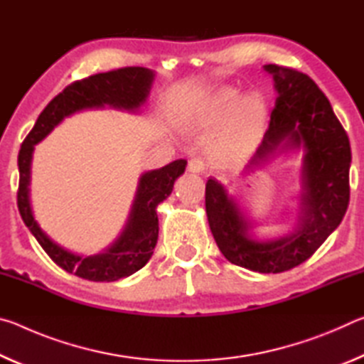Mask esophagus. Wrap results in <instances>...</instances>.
I'll list each match as a JSON object with an SVG mask.
<instances>
[{"label": "esophagus", "instance_id": "1", "mask_svg": "<svg viewBox=\"0 0 364 364\" xmlns=\"http://www.w3.org/2000/svg\"><path fill=\"white\" fill-rule=\"evenodd\" d=\"M204 162H202L200 159H193V160H189V164H188V171L189 173H196V175H199V173H202V171H204Z\"/></svg>", "mask_w": 364, "mask_h": 364}]
</instances>
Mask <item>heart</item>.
<instances>
[{
	"label": "heart",
	"instance_id": "1",
	"mask_svg": "<svg viewBox=\"0 0 364 364\" xmlns=\"http://www.w3.org/2000/svg\"><path fill=\"white\" fill-rule=\"evenodd\" d=\"M269 122V102L262 91L241 96L234 86H223L173 117L188 133H213L208 151L217 162H228L250 152L260 143Z\"/></svg>",
	"mask_w": 364,
	"mask_h": 364
}]
</instances>
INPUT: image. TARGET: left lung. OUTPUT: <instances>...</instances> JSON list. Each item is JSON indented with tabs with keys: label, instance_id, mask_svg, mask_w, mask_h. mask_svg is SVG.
<instances>
[{
	"label": "left lung",
	"instance_id": "1",
	"mask_svg": "<svg viewBox=\"0 0 364 364\" xmlns=\"http://www.w3.org/2000/svg\"><path fill=\"white\" fill-rule=\"evenodd\" d=\"M278 93L267 133L239 176L281 154L301 151L297 217L276 237H257L255 220L217 178L205 184V212L218 249L237 267L282 273L308 260L341 225L350 200V141L328 97L305 73L268 64Z\"/></svg>",
	"mask_w": 364,
	"mask_h": 364
}]
</instances>
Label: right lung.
Wrapping results in <instances>:
<instances>
[{"label":"right lung","mask_w":364,"mask_h":364,"mask_svg":"<svg viewBox=\"0 0 364 364\" xmlns=\"http://www.w3.org/2000/svg\"><path fill=\"white\" fill-rule=\"evenodd\" d=\"M156 72L144 67H125V69L97 73L67 86L36 119L32 132L21 146L17 165H19V207L23 223L33 234L43 250L53 262L73 273L78 278L112 282L128 278L149 262L159 237L157 205L173 191L178 176L186 170V160L178 159L162 168L144 171L139 176L136 194L128 213L127 223L112 244L95 255H82L53 241L41 230L33 217L30 204V175L35 146L45 139L65 117L86 109H115L122 112L136 114L144 106L152 88Z\"/></svg>","instance_id":"1"}]
</instances>
